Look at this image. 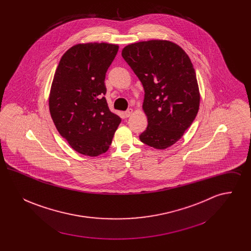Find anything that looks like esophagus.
<instances>
[{
    "mask_svg": "<svg viewBox=\"0 0 251 251\" xmlns=\"http://www.w3.org/2000/svg\"><path fill=\"white\" fill-rule=\"evenodd\" d=\"M124 114H125V117H126V118H129V117L131 116V114H132V109L129 108L128 110H126V111H125V113H124Z\"/></svg>",
    "mask_w": 251,
    "mask_h": 251,
    "instance_id": "obj_1",
    "label": "esophagus"
}]
</instances>
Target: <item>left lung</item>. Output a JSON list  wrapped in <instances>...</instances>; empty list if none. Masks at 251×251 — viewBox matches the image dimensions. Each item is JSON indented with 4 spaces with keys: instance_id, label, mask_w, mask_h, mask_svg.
Listing matches in <instances>:
<instances>
[{
    "instance_id": "8db88e82",
    "label": "left lung",
    "mask_w": 251,
    "mask_h": 251,
    "mask_svg": "<svg viewBox=\"0 0 251 251\" xmlns=\"http://www.w3.org/2000/svg\"><path fill=\"white\" fill-rule=\"evenodd\" d=\"M121 55L143 84L148 127L139 138L152 148L167 149L180 139L199 112L201 97L191 60L167 40L133 43Z\"/></svg>"
}]
</instances>
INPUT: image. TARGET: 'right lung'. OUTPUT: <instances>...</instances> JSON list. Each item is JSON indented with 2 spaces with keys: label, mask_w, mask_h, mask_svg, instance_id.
<instances>
[{
  "label": "right lung",
  "mask_w": 251,
  "mask_h": 251,
  "mask_svg": "<svg viewBox=\"0 0 251 251\" xmlns=\"http://www.w3.org/2000/svg\"><path fill=\"white\" fill-rule=\"evenodd\" d=\"M119 46L78 44L60 60L49 99L50 113L60 135L84 155L105 152L120 125L105 99V75Z\"/></svg>",
  "instance_id": "1"
}]
</instances>
